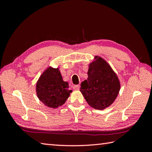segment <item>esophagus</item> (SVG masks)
Wrapping results in <instances>:
<instances>
[{
  "instance_id": "obj_1",
  "label": "esophagus",
  "mask_w": 152,
  "mask_h": 152,
  "mask_svg": "<svg viewBox=\"0 0 152 152\" xmlns=\"http://www.w3.org/2000/svg\"><path fill=\"white\" fill-rule=\"evenodd\" d=\"M73 89L78 90V89H79V88H80V86H79V85H75V86H73Z\"/></svg>"
}]
</instances>
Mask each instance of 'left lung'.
<instances>
[{
	"mask_svg": "<svg viewBox=\"0 0 152 152\" xmlns=\"http://www.w3.org/2000/svg\"><path fill=\"white\" fill-rule=\"evenodd\" d=\"M95 59L89 65L88 78L81 83L80 91L91 107L101 110L113 103L121 86L108 63L100 57L95 56Z\"/></svg>",
	"mask_w": 152,
	"mask_h": 152,
	"instance_id": "8db88e82",
	"label": "left lung"
}]
</instances>
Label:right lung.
<instances>
[{
  "instance_id": "obj_1",
  "label": "right lung",
  "mask_w": 152,
  "mask_h": 152,
  "mask_svg": "<svg viewBox=\"0 0 152 152\" xmlns=\"http://www.w3.org/2000/svg\"><path fill=\"white\" fill-rule=\"evenodd\" d=\"M36 91L45 105L56 108L65 103L72 91L69 90L68 82L63 80L59 69L49 67L40 77Z\"/></svg>"
}]
</instances>
